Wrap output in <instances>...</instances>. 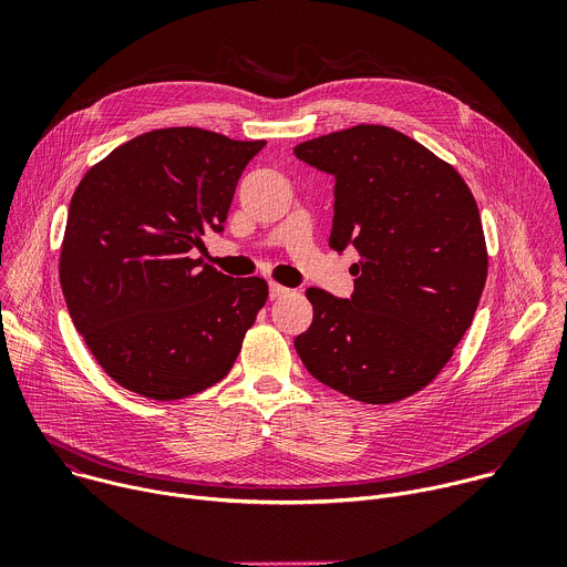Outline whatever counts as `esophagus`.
Segmentation results:
<instances>
[{"label": "esophagus", "mask_w": 567, "mask_h": 567, "mask_svg": "<svg viewBox=\"0 0 567 567\" xmlns=\"http://www.w3.org/2000/svg\"><path fill=\"white\" fill-rule=\"evenodd\" d=\"M289 293H291V289L285 287V285H280V282H271V285H269V298H271V300L285 298V296H289Z\"/></svg>", "instance_id": "obj_1"}]
</instances>
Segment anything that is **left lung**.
Masks as SVG:
<instances>
[{"instance_id":"1","label":"left lung","mask_w":567,"mask_h":567,"mask_svg":"<svg viewBox=\"0 0 567 567\" xmlns=\"http://www.w3.org/2000/svg\"><path fill=\"white\" fill-rule=\"evenodd\" d=\"M330 173V247H354V293L309 287L307 332L293 346L313 379L363 403L426 388L468 330L487 280V245L460 173L415 138L354 125L293 147Z\"/></svg>"}]
</instances>
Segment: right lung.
<instances>
[{"label": "right lung", "instance_id": "add662e5", "mask_svg": "<svg viewBox=\"0 0 567 567\" xmlns=\"http://www.w3.org/2000/svg\"><path fill=\"white\" fill-rule=\"evenodd\" d=\"M265 141L202 127L145 132L80 179L66 217L60 285L75 330L125 390L175 401L221 381L269 296L202 258L237 179Z\"/></svg>", "mask_w": 567, "mask_h": 567}]
</instances>
